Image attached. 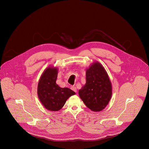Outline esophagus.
I'll return each instance as SVG.
<instances>
[{
    "label": "esophagus",
    "instance_id": "1",
    "mask_svg": "<svg viewBox=\"0 0 149 149\" xmlns=\"http://www.w3.org/2000/svg\"><path fill=\"white\" fill-rule=\"evenodd\" d=\"M71 89L72 91H74V92H75V93H77V88H76V87H75V86H72V87H71Z\"/></svg>",
    "mask_w": 149,
    "mask_h": 149
}]
</instances>
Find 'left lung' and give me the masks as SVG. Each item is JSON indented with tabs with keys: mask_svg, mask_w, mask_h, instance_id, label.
Instances as JSON below:
<instances>
[{
	"mask_svg": "<svg viewBox=\"0 0 149 149\" xmlns=\"http://www.w3.org/2000/svg\"><path fill=\"white\" fill-rule=\"evenodd\" d=\"M79 97L93 111H100L109 104L112 86L102 65L95 62L86 70V83L78 91Z\"/></svg>",
	"mask_w": 149,
	"mask_h": 149,
	"instance_id": "left-lung-1",
	"label": "left lung"
}]
</instances>
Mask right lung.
Here are the masks:
<instances>
[{
	"label": "right lung",
	"instance_id": "add662e5",
	"mask_svg": "<svg viewBox=\"0 0 149 149\" xmlns=\"http://www.w3.org/2000/svg\"><path fill=\"white\" fill-rule=\"evenodd\" d=\"M58 69L48 67L42 74L38 85V98L49 111L61 110L67 100L75 93L68 88H61L56 83Z\"/></svg>",
	"mask_w": 149,
	"mask_h": 149
}]
</instances>
